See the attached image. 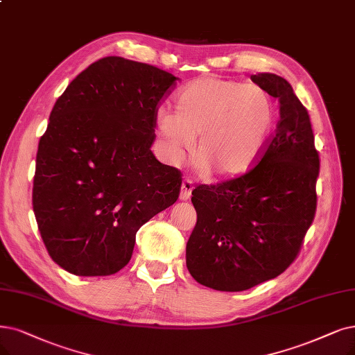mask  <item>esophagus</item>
Listing matches in <instances>:
<instances>
[{
	"instance_id": "esophagus-1",
	"label": "esophagus",
	"mask_w": 355,
	"mask_h": 355,
	"mask_svg": "<svg viewBox=\"0 0 355 355\" xmlns=\"http://www.w3.org/2000/svg\"><path fill=\"white\" fill-rule=\"evenodd\" d=\"M192 182L191 180H183L182 182V187H180V195H179V200L180 201H188L191 195H192Z\"/></svg>"
}]
</instances>
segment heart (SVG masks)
Instances as JSON below:
<instances>
[{"label": "heart", "instance_id": "b5f03b06", "mask_svg": "<svg viewBox=\"0 0 355 355\" xmlns=\"http://www.w3.org/2000/svg\"><path fill=\"white\" fill-rule=\"evenodd\" d=\"M173 109H160L153 121L163 157L179 163L198 136L193 159L212 180L250 170L274 123V105L262 87L218 77L188 83L173 96Z\"/></svg>", "mask_w": 355, "mask_h": 355}]
</instances>
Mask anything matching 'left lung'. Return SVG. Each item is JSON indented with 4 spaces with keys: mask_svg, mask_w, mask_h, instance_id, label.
Instances as JSON below:
<instances>
[{
    "mask_svg": "<svg viewBox=\"0 0 355 355\" xmlns=\"http://www.w3.org/2000/svg\"><path fill=\"white\" fill-rule=\"evenodd\" d=\"M278 98L279 121L259 163L243 176L192 191L195 229L187 266L200 284L243 291L293 263L316 212L319 154L306 107L277 74L250 77Z\"/></svg>",
    "mask_w": 355,
    "mask_h": 355,
    "instance_id": "8db88e82",
    "label": "left lung"
}]
</instances>
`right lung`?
Masks as SVG:
<instances>
[{
    "label": "right lung",
    "mask_w": 355,
    "mask_h": 355,
    "mask_svg": "<svg viewBox=\"0 0 355 355\" xmlns=\"http://www.w3.org/2000/svg\"><path fill=\"white\" fill-rule=\"evenodd\" d=\"M176 80L157 67L106 56L56 101L39 141L33 211L48 253L65 271H121L139 227L176 202L180 172L151 151L157 106Z\"/></svg>",
    "instance_id": "add662e5"
}]
</instances>
